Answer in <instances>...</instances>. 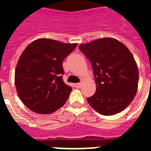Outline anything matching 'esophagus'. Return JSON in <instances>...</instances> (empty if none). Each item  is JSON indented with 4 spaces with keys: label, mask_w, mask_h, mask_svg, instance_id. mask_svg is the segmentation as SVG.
<instances>
[{
    "label": "esophagus",
    "mask_w": 151,
    "mask_h": 151,
    "mask_svg": "<svg viewBox=\"0 0 151 151\" xmlns=\"http://www.w3.org/2000/svg\"><path fill=\"white\" fill-rule=\"evenodd\" d=\"M81 86H82V83L78 82V83H76L75 84V87H77V88H80V87H81Z\"/></svg>",
    "instance_id": "34e87169"
}]
</instances>
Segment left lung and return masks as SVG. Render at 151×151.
Listing matches in <instances>:
<instances>
[{"label": "left lung", "mask_w": 151, "mask_h": 151, "mask_svg": "<svg viewBox=\"0 0 151 151\" xmlns=\"http://www.w3.org/2000/svg\"><path fill=\"white\" fill-rule=\"evenodd\" d=\"M91 63L96 91L87 98L89 104L104 116L123 111L136 95L138 69L132 53L111 38L95 40L78 47Z\"/></svg>", "instance_id": "8db88e82"}]
</instances>
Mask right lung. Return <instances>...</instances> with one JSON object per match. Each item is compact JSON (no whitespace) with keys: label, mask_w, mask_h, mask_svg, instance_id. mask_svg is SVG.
<instances>
[{"label":"right lung","mask_w":151,"mask_h":151,"mask_svg":"<svg viewBox=\"0 0 151 151\" xmlns=\"http://www.w3.org/2000/svg\"><path fill=\"white\" fill-rule=\"evenodd\" d=\"M76 47L77 43L39 39L22 53L15 70V86L30 110L50 114L65 104L72 87L63 81L62 64Z\"/></svg>","instance_id":"add662e5"}]
</instances>
